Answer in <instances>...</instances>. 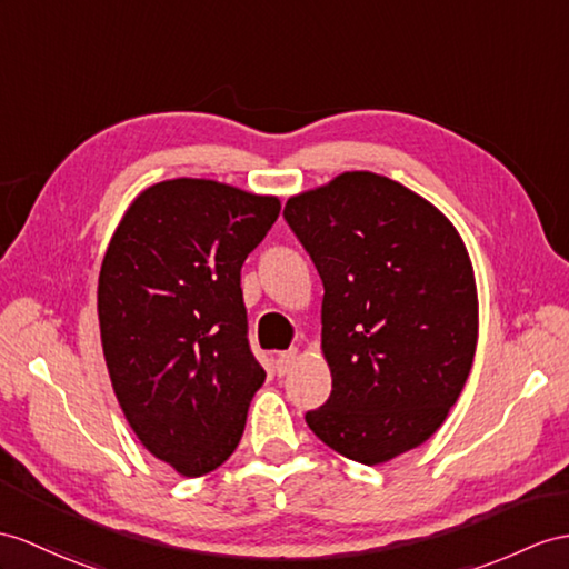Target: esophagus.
Returning a JSON list of instances; mask_svg holds the SVG:
<instances>
[{"mask_svg":"<svg viewBox=\"0 0 569 569\" xmlns=\"http://www.w3.org/2000/svg\"><path fill=\"white\" fill-rule=\"evenodd\" d=\"M295 362H297V350H287V352H280V355H277V359H274L277 373H280V377H284V373L295 367Z\"/></svg>","mask_w":569,"mask_h":569,"instance_id":"esophagus-1","label":"esophagus"}]
</instances>
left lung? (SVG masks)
I'll return each instance as SVG.
<instances>
[{"instance_id":"obj_1","label":"left lung","mask_w":569,"mask_h":569,"mask_svg":"<svg viewBox=\"0 0 569 569\" xmlns=\"http://www.w3.org/2000/svg\"><path fill=\"white\" fill-rule=\"evenodd\" d=\"M284 219L323 282L332 391L307 412L311 432L365 466L420 447L459 400L478 342L459 231L418 192L371 171L299 192Z\"/></svg>"}]
</instances>
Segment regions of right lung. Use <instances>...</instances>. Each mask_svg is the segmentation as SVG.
I'll return each instance as SVG.
<instances>
[{"label":"right lung","mask_w":569,"mask_h":569,"mask_svg":"<svg viewBox=\"0 0 569 569\" xmlns=\"http://www.w3.org/2000/svg\"><path fill=\"white\" fill-rule=\"evenodd\" d=\"M277 214L272 196L173 178L140 192L108 243L99 323L110 383L144 449L186 478L229 459L266 381L241 266Z\"/></svg>","instance_id":"right-lung-1"}]
</instances>
